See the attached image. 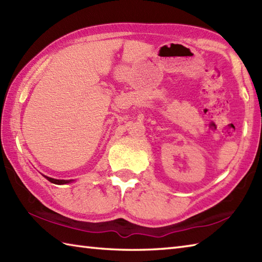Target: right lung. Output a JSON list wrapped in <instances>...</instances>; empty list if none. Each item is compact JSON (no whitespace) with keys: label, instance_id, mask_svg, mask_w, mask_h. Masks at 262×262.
Instances as JSON below:
<instances>
[{"label":"right lung","instance_id":"right-lung-1","mask_svg":"<svg viewBox=\"0 0 262 262\" xmlns=\"http://www.w3.org/2000/svg\"><path fill=\"white\" fill-rule=\"evenodd\" d=\"M46 178L48 181H51L52 183H55V185H68V183L73 182L74 180H59V179H54V178H49L47 176H43Z\"/></svg>","mask_w":262,"mask_h":262}]
</instances>
